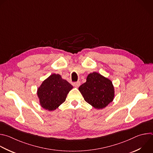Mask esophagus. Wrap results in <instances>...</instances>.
Segmentation results:
<instances>
[{"label":"esophagus","instance_id":"obj_1","mask_svg":"<svg viewBox=\"0 0 153 153\" xmlns=\"http://www.w3.org/2000/svg\"><path fill=\"white\" fill-rule=\"evenodd\" d=\"M73 85L74 87H76V88H78V87L80 85V82L79 81L76 82H74V83H73Z\"/></svg>","mask_w":153,"mask_h":153}]
</instances>
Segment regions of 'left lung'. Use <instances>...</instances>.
Segmentation results:
<instances>
[{
	"mask_svg": "<svg viewBox=\"0 0 153 153\" xmlns=\"http://www.w3.org/2000/svg\"><path fill=\"white\" fill-rule=\"evenodd\" d=\"M79 90L86 102L97 109L106 107L115 96L111 80L97 72L89 74L86 82L79 86Z\"/></svg>",
	"mask_w": 153,
	"mask_h": 153,
	"instance_id": "left-lung-1",
	"label": "left lung"
}]
</instances>
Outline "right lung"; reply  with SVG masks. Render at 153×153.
<instances>
[{
    "label": "right lung",
    "instance_id": "right-lung-1",
    "mask_svg": "<svg viewBox=\"0 0 153 153\" xmlns=\"http://www.w3.org/2000/svg\"><path fill=\"white\" fill-rule=\"evenodd\" d=\"M73 88L61 75H50L42 82L37 90L41 106L49 111L56 109L65 101L67 94Z\"/></svg>",
    "mask_w": 153,
    "mask_h": 153
}]
</instances>
